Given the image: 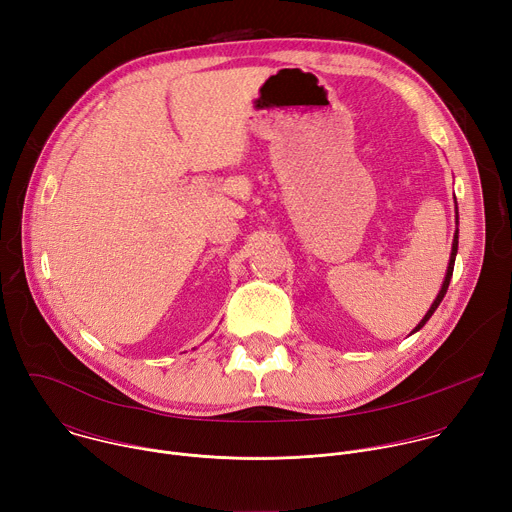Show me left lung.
<instances>
[{
	"instance_id": "1",
	"label": "left lung",
	"mask_w": 512,
	"mask_h": 512,
	"mask_svg": "<svg viewBox=\"0 0 512 512\" xmlns=\"http://www.w3.org/2000/svg\"><path fill=\"white\" fill-rule=\"evenodd\" d=\"M456 223H458V216H456ZM456 253H458V231H456V235H454V243H452V255H450V263H448V273H446V279H444V285H442V289H440V294H437V298L433 300V304H431V308L427 310V314L423 316V320L415 326V330L413 332H417V330H421L423 326H425V322L431 318V314L437 310V306L442 304V300H444V296H446V291H448V285H450V279H452V273H454V263H456ZM411 332V334H413Z\"/></svg>"
}]
</instances>
